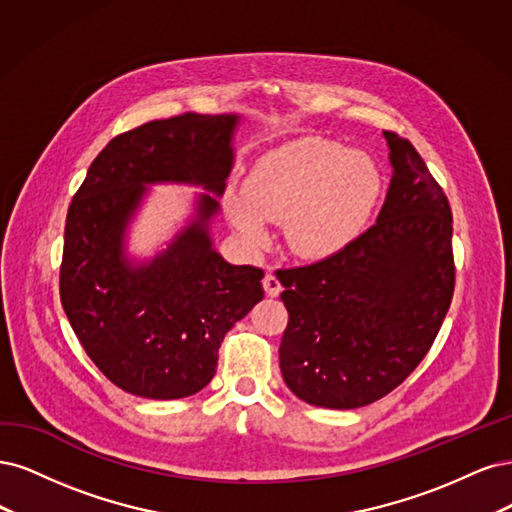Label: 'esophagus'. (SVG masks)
I'll return each mask as SVG.
<instances>
[{"label":"esophagus","mask_w":512,"mask_h":512,"mask_svg":"<svg viewBox=\"0 0 512 512\" xmlns=\"http://www.w3.org/2000/svg\"><path fill=\"white\" fill-rule=\"evenodd\" d=\"M263 289H266V293L270 295V298H276V295L283 291V287H280V280L272 272H268L266 276H263Z\"/></svg>","instance_id":"34e87169"}]
</instances>
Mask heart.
Returning a JSON list of instances; mask_svg holds the SVG:
<instances>
[{
    "mask_svg": "<svg viewBox=\"0 0 512 512\" xmlns=\"http://www.w3.org/2000/svg\"><path fill=\"white\" fill-rule=\"evenodd\" d=\"M378 195L381 174L368 155L308 136L257 159L244 193H229L225 210L249 242L268 238V221H285L291 249L323 259L361 236Z\"/></svg>",
    "mask_w": 512,
    "mask_h": 512,
    "instance_id": "1",
    "label": "heart"
}]
</instances>
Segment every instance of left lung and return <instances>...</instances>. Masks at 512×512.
Returning a JSON list of instances; mask_svg holds the SVG:
<instances>
[{
    "instance_id": "obj_1",
    "label": "left lung",
    "mask_w": 512,
    "mask_h": 512,
    "mask_svg": "<svg viewBox=\"0 0 512 512\" xmlns=\"http://www.w3.org/2000/svg\"><path fill=\"white\" fill-rule=\"evenodd\" d=\"M383 136L393 172L376 223L344 251L276 274L289 312L280 372L312 406L385 398L432 349L453 300L447 195L415 146Z\"/></svg>"
}]
</instances>
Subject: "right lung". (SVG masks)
<instances>
[{
    "label": "right lung",
    "mask_w": 512,
    "mask_h": 512,
    "mask_svg": "<svg viewBox=\"0 0 512 512\" xmlns=\"http://www.w3.org/2000/svg\"><path fill=\"white\" fill-rule=\"evenodd\" d=\"M236 114L185 112L112 138L74 193L65 219L59 295L74 334L110 383L148 400L187 398L217 372L229 329L261 298L263 270L212 249L217 197L151 264L131 269L122 232L143 185L172 179L221 195L232 172Z\"/></svg>",
    "instance_id": "right-lung-1"
}]
</instances>
